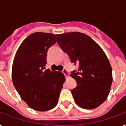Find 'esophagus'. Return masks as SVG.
Segmentation results:
<instances>
[{"instance_id": "1", "label": "esophagus", "mask_w": 126, "mask_h": 126, "mask_svg": "<svg viewBox=\"0 0 126 126\" xmlns=\"http://www.w3.org/2000/svg\"><path fill=\"white\" fill-rule=\"evenodd\" d=\"M62 73L64 74V75H65L66 77L69 76V73H68V71H67V69H65V68H64V69H63V71H62Z\"/></svg>"}]
</instances>
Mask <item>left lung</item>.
<instances>
[{
  "instance_id": "8db88e82",
  "label": "left lung",
  "mask_w": 126,
  "mask_h": 126,
  "mask_svg": "<svg viewBox=\"0 0 126 126\" xmlns=\"http://www.w3.org/2000/svg\"><path fill=\"white\" fill-rule=\"evenodd\" d=\"M56 36L57 43L69 55L71 63L79 65V69L71 74L77 83L71 91L75 103L83 109L98 107L107 99L112 82V71L107 55L84 33L65 32Z\"/></svg>"
}]
</instances>
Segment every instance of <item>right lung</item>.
<instances>
[{
  "mask_svg": "<svg viewBox=\"0 0 126 126\" xmlns=\"http://www.w3.org/2000/svg\"><path fill=\"white\" fill-rule=\"evenodd\" d=\"M55 36L41 32L30 34L19 46L13 62L15 88L29 107L38 111L55 107L65 81L61 72L44 71L47 50L57 41Z\"/></svg>",
  "mask_w": 126,
  "mask_h": 126,
  "instance_id": "add662e5",
  "label": "right lung"
}]
</instances>
